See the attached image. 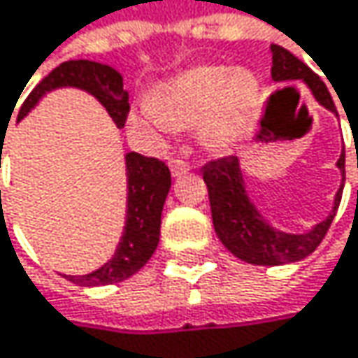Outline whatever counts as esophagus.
I'll return each mask as SVG.
<instances>
[{
	"label": "esophagus",
	"instance_id": "obj_1",
	"mask_svg": "<svg viewBox=\"0 0 358 358\" xmlns=\"http://www.w3.org/2000/svg\"><path fill=\"white\" fill-rule=\"evenodd\" d=\"M170 170H172V176L178 178V176L186 174V172L190 170V166H188L184 159H172V162H170Z\"/></svg>",
	"mask_w": 358,
	"mask_h": 358
}]
</instances>
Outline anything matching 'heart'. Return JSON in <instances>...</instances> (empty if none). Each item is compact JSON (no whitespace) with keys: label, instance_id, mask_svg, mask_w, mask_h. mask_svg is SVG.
<instances>
[{"label":"heart","instance_id":"1","mask_svg":"<svg viewBox=\"0 0 358 358\" xmlns=\"http://www.w3.org/2000/svg\"><path fill=\"white\" fill-rule=\"evenodd\" d=\"M260 98V83L248 69L205 65L159 83L131 118L135 129L190 131L211 153H227L242 139Z\"/></svg>","mask_w":358,"mask_h":358}]
</instances>
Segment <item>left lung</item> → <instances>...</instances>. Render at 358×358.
Segmentation results:
<instances>
[{"label": "left lung", "instance_id": "8db88e82", "mask_svg": "<svg viewBox=\"0 0 358 358\" xmlns=\"http://www.w3.org/2000/svg\"><path fill=\"white\" fill-rule=\"evenodd\" d=\"M271 73L275 82H303L317 104L338 116L328 87L303 61H299L293 52L278 45H271ZM336 168L341 170L342 184L334 196L332 211L328 213L324 221L315 223L309 231L289 234L273 227L250 199L238 155L221 157L207 164L203 168V180L209 188L213 227L221 244L240 260L258 266H280L303 260L322 244L334 215L338 211L344 188V151L336 162Z\"/></svg>", "mask_w": 358, "mask_h": 358}]
</instances>
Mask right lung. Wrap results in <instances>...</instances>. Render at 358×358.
<instances>
[{"label":"right lung","instance_id":"obj_1","mask_svg":"<svg viewBox=\"0 0 358 358\" xmlns=\"http://www.w3.org/2000/svg\"><path fill=\"white\" fill-rule=\"evenodd\" d=\"M59 87H78L94 96L110 114L118 129L124 127L129 114V92L122 87V76L104 63L76 59L65 61L55 67L49 76L38 83L24 100L17 120H22L49 92ZM14 113V110H12ZM10 122V120H8ZM8 124L0 131V139H6ZM3 149V145H1ZM1 155V151H0ZM127 170V215L122 238L114 250L113 258L100 268L87 275H63L67 280L80 287H102L127 280L139 268H143L151 254L159 244L162 211L166 196L172 186L170 170L164 162L155 157H145L141 153L124 155Z\"/></svg>","mask_w":358,"mask_h":358}]
</instances>
